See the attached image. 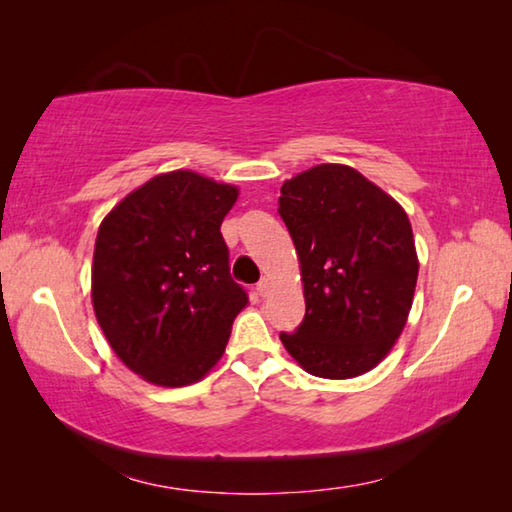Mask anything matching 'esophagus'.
<instances>
[{
  "label": "esophagus",
  "mask_w": 512,
  "mask_h": 512,
  "mask_svg": "<svg viewBox=\"0 0 512 512\" xmlns=\"http://www.w3.org/2000/svg\"><path fill=\"white\" fill-rule=\"evenodd\" d=\"M257 293H259V296H266V293H268V280H266V277H264V280L262 282H259L257 284Z\"/></svg>",
  "instance_id": "34e87169"
}]
</instances>
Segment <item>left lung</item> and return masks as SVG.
Returning a JSON list of instances; mask_svg holds the SVG:
<instances>
[{"instance_id":"8db88e82","label":"left lung","mask_w":512,"mask_h":512,"mask_svg":"<svg viewBox=\"0 0 512 512\" xmlns=\"http://www.w3.org/2000/svg\"><path fill=\"white\" fill-rule=\"evenodd\" d=\"M280 212L300 259L305 318L280 341L309 375L359 377L386 357L409 318L418 282L402 205L345 164L284 180Z\"/></svg>"}]
</instances>
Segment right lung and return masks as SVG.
Segmentation results:
<instances>
[{"label": "right lung", "mask_w": 512, "mask_h": 512, "mask_svg": "<svg viewBox=\"0 0 512 512\" xmlns=\"http://www.w3.org/2000/svg\"><path fill=\"white\" fill-rule=\"evenodd\" d=\"M237 196V187L201 173H160L101 221L94 314L117 357L151 384L203 379L248 305L221 235Z\"/></svg>", "instance_id": "add662e5"}]
</instances>
